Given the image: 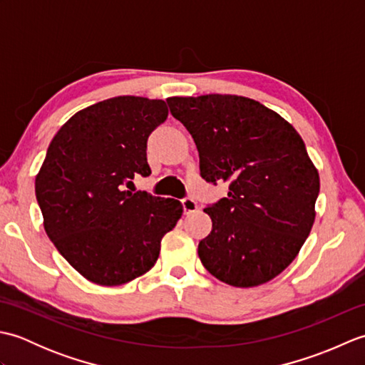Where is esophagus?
Segmentation results:
<instances>
[{
	"instance_id": "obj_1",
	"label": "esophagus",
	"mask_w": 365,
	"mask_h": 365,
	"mask_svg": "<svg viewBox=\"0 0 365 365\" xmlns=\"http://www.w3.org/2000/svg\"><path fill=\"white\" fill-rule=\"evenodd\" d=\"M182 205H183L185 215H191V213H195L197 210V202L192 197L182 199Z\"/></svg>"
}]
</instances>
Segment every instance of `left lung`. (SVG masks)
I'll list each match as a JSON object with an SVG mask.
<instances>
[{
  "mask_svg": "<svg viewBox=\"0 0 365 365\" xmlns=\"http://www.w3.org/2000/svg\"><path fill=\"white\" fill-rule=\"evenodd\" d=\"M168 105L195 139L204 180L229 183L227 197L204 208L213 226L199 243L200 262L234 287L271 281L297 257L315 221L320 177L304 141L247 97H170Z\"/></svg>",
  "mask_w": 365,
  "mask_h": 365,
  "instance_id": "1",
  "label": "left lung"
}]
</instances>
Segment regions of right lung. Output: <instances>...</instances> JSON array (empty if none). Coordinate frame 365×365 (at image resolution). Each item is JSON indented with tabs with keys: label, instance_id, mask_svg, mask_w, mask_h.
<instances>
[{
	"label": "right lung",
	"instance_id": "obj_1",
	"mask_svg": "<svg viewBox=\"0 0 365 365\" xmlns=\"http://www.w3.org/2000/svg\"><path fill=\"white\" fill-rule=\"evenodd\" d=\"M168 118L165 100L120 96L73 114L48 145L36 177L46 235L61 255L98 285L147 273L183 207L145 191H123L150 175L147 138Z\"/></svg>",
	"mask_w": 365,
	"mask_h": 365
}]
</instances>
